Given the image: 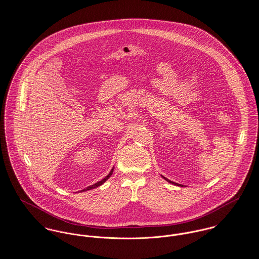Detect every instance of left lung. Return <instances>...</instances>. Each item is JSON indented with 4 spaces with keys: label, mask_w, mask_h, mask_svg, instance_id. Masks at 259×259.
Listing matches in <instances>:
<instances>
[{
    "label": "left lung",
    "mask_w": 259,
    "mask_h": 259,
    "mask_svg": "<svg viewBox=\"0 0 259 259\" xmlns=\"http://www.w3.org/2000/svg\"><path fill=\"white\" fill-rule=\"evenodd\" d=\"M166 181H168L169 183H172V184H174V185H177V186H183V185H181V184H178V183H175V182H172V181H170V180H168L167 178H165V177H163Z\"/></svg>",
    "instance_id": "left-lung-1"
}]
</instances>
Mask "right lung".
<instances>
[{
    "label": "right lung",
    "mask_w": 259,
    "mask_h": 259,
    "mask_svg": "<svg viewBox=\"0 0 259 259\" xmlns=\"http://www.w3.org/2000/svg\"><path fill=\"white\" fill-rule=\"evenodd\" d=\"M112 173H113V169L110 171V173L104 178V179H102L101 181H99V182H97V183H95V184H93V185H90V186H88L87 188H85V189H83V190H81V192H84V191H87V190H91V189H94V188H96V187H98V186H100V185H102L103 184L104 182L112 175Z\"/></svg>",
    "instance_id": "add662e5"
}]
</instances>
